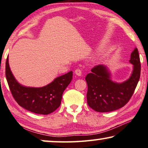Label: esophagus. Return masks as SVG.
Instances as JSON below:
<instances>
[{"instance_id":"34e87169","label":"esophagus","mask_w":148,"mask_h":148,"mask_svg":"<svg viewBox=\"0 0 148 148\" xmlns=\"http://www.w3.org/2000/svg\"><path fill=\"white\" fill-rule=\"evenodd\" d=\"M75 75L77 76H81V74H82L81 70L79 69H77L75 71Z\"/></svg>"}]
</instances>
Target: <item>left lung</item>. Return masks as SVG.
I'll use <instances>...</instances> for the list:
<instances>
[{"mask_svg": "<svg viewBox=\"0 0 148 148\" xmlns=\"http://www.w3.org/2000/svg\"><path fill=\"white\" fill-rule=\"evenodd\" d=\"M130 63L133 71L128 79L116 83L110 79L108 67L99 65L93 67L85 77L88 85L87 104L93 110L107 112L118 110L126 104L132 96L140 77L141 65L138 49L132 52Z\"/></svg>", "mask_w": 148, "mask_h": 148, "instance_id": "obj_1", "label": "left lung"}]
</instances>
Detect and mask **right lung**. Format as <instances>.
<instances>
[{
    "mask_svg": "<svg viewBox=\"0 0 148 148\" xmlns=\"http://www.w3.org/2000/svg\"><path fill=\"white\" fill-rule=\"evenodd\" d=\"M6 78L14 99L20 106L32 112L45 115L54 112L60 106L63 92L72 80L73 72L57 77L44 87H25L14 77L8 57L6 61Z\"/></svg>",
    "mask_w": 148,
    "mask_h": 148,
    "instance_id": "right-lung-1",
    "label": "right lung"
}]
</instances>
